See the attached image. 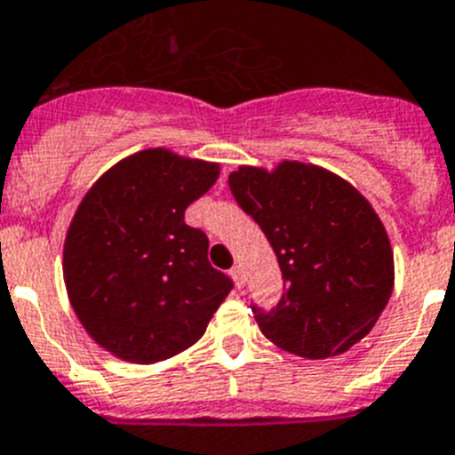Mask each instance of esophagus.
Wrapping results in <instances>:
<instances>
[{
	"instance_id": "1",
	"label": "esophagus",
	"mask_w": 455,
	"mask_h": 455,
	"mask_svg": "<svg viewBox=\"0 0 455 455\" xmlns=\"http://www.w3.org/2000/svg\"><path fill=\"white\" fill-rule=\"evenodd\" d=\"M231 279H233V282H235V286L243 288V267H240V266L233 267V270H231Z\"/></svg>"
}]
</instances>
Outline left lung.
Instances as JSON below:
<instances>
[{
	"label": "left lung",
	"instance_id": "8db88e82",
	"mask_svg": "<svg viewBox=\"0 0 455 455\" xmlns=\"http://www.w3.org/2000/svg\"><path fill=\"white\" fill-rule=\"evenodd\" d=\"M228 188L275 250L283 295L272 311L251 307L276 347L325 359L373 330L394 291V251L380 217L353 185L318 164L238 167Z\"/></svg>",
	"mask_w": 455,
	"mask_h": 455
}]
</instances>
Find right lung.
<instances>
[{
    "instance_id": "add662e5",
    "label": "right lung",
    "mask_w": 455,
    "mask_h": 455,
    "mask_svg": "<svg viewBox=\"0 0 455 455\" xmlns=\"http://www.w3.org/2000/svg\"><path fill=\"white\" fill-rule=\"evenodd\" d=\"M220 179L217 162L146 148L84 195L63 243V282L89 337L114 357L156 364L204 337L233 282L208 263L185 211Z\"/></svg>"
}]
</instances>
